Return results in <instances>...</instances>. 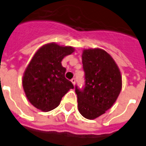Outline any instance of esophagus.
I'll return each instance as SVG.
<instances>
[{"instance_id": "1", "label": "esophagus", "mask_w": 146, "mask_h": 146, "mask_svg": "<svg viewBox=\"0 0 146 146\" xmlns=\"http://www.w3.org/2000/svg\"><path fill=\"white\" fill-rule=\"evenodd\" d=\"M71 82H72V83L73 84V86L75 85V82H76V79L75 78H73L72 80H71Z\"/></svg>"}]
</instances>
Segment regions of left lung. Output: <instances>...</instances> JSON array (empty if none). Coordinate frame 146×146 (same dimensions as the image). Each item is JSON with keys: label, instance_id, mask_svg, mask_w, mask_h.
<instances>
[{"label": "left lung", "instance_id": "8db88e82", "mask_svg": "<svg viewBox=\"0 0 146 146\" xmlns=\"http://www.w3.org/2000/svg\"><path fill=\"white\" fill-rule=\"evenodd\" d=\"M85 86L75 87L78 109L85 118L93 120L110 109L117 98L122 78L115 61L105 50L86 49L82 55Z\"/></svg>", "mask_w": 146, "mask_h": 146}]
</instances>
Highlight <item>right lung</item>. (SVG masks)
Wrapping results in <instances>:
<instances>
[{
    "label": "right lung",
    "instance_id": "right-lung-1",
    "mask_svg": "<svg viewBox=\"0 0 146 146\" xmlns=\"http://www.w3.org/2000/svg\"><path fill=\"white\" fill-rule=\"evenodd\" d=\"M74 51L72 47L50 43L40 48L29 64L23 78V86L31 104L42 111L59 105L73 83L65 78L66 68L61 61Z\"/></svg>",
    "mask_w": 146,
    "mask_h": 146
}]
</instances>
